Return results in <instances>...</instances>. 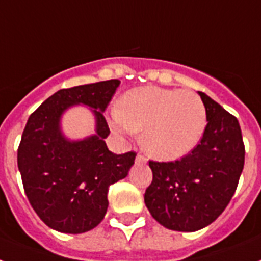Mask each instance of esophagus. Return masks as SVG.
I'll use <instances>...</instances> for the list:
<instances>
[{"mask_svg":"<svg viewBox=\"0 0 261 261\" xmlns=\"http://www.w3.org/2000/svg\"><path fill=\"white\" fill-rule=\"evenodd\" d=\"M138 162V164H146L147 162V158H146L143 154H138L137 155V160H135Z\"/></svg>","mask_w":261,"mask_h":261,"instance_id":"esophagus-1","label":"esophagus"}]
</instances>
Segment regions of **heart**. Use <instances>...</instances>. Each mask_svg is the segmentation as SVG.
<instances>
[{
  "label": "heart",
  "mask_w": 261,
  "mask_h": 261,
  "mask_svg": "<svg viewBox=\"0 0 261 261\" xmlns=\"http://www.w3.org/2000/svg\"><path fill=\"white\" fill-rule=\"evenodd\" d=\"M111 126L122 135L143 131L142 143L158 160H177L192 151L206 127V110L192 91L139 87L122 96Z\"/></svg>",
  "instance_id": "obj_1"
}]
</instances>
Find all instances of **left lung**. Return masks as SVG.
Wrapping results in <instances>:
<instances>
[{
	"mask_svg": "<svg viewBox=\"0 0 261 261\" xmlns=\"http://www.w3.org/2000/svg\"><path fill=\"white\" fill-rule=\"evenodd\" d=\"M207 124L200 143L181 160L149 161L152 181L145 204L161 225L194 232L212 224L232 200L244 167L245 147L236 116L204 92Z\"/></svg>",
	"mask_w": 261,
	"mask_h": 261,
	"instance_id": "left-lung-1",
	"label": "left lung"
}]
</instances>
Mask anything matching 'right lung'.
<instances>
[{
	"mask_svg": "<svg viewBox=\"0 0 261 261\" xmlns=\"http://www.w3.org/2000/svg\"><path fill=\"white\" fill-rule=\"evenodd\" d=\"M120 80L63 88L32 112L21 137L17 165L25 194L40 219L63 233H84L105 219L110 186L123 179L135 151L114 154L105 138L110 128L103 111ZM73 104L94 108L97 134L71 142L60 131V116Z\"/></svg>",
	"mask_w": 261,
	"mask_h": 261,
	"instance_id": "add662e5",
	"label": "right lung"
}]
</instances>
